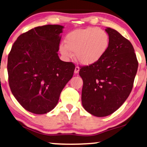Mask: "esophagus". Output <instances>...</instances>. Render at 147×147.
Segmentation results:
<instances>
[{"instance_id": "obj_1", "label": "esophagus", "mask_w": 147, "mask_h": 147, "mask_svg": "<svg viewBox=\"0 0 147 147\" xmlns=\"http://www.w3.org/2000/svg\"><path fill=\"white\" fill-rule=\"evenodd\" d=\"M79 71H80V67H78V66H76L75 67V70H74V73L78 74L79 73Z\"/></svg>"}]
</instances>
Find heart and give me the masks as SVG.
<instances>
[{
	"label": "heart",
	"instance_id": "obj_1",
	"mask_svg": "<svg viewBox=\"0 0 147 147\" xmlns=\"http://www.w3.org/2000/svg\"><path fill=\"white\" fill-rule=\"evenodd\" d=\"M110 39L105 31L98 27L76 30L67 35L66 43H62L59 50L64 57H73L84 65H92L100 61L107 51Z\"/></svg>",
	"mask_w": 147,
	"mask_h": 147
}]
</instances>
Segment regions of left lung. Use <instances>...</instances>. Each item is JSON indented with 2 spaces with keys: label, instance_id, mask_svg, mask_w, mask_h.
<instances>
[{
  "label": "left lung",
  "instance_id": "left-lung-1",
  "mask_svg": "<svg viewBox=\"0 0 147 147\" xmlns=\"http://www.w3.org/2000/svg\"><path fill=\"white\" fill-rule=\"evenodd\" d=\"M110 44L100 61L83 66L82 106L97 117L110 115L121 106L133 87L138 63L131 43L111 28H106Z\"/></svg>",
  "mask_w": 147,
  "mask_h": 147
}]
</instances>
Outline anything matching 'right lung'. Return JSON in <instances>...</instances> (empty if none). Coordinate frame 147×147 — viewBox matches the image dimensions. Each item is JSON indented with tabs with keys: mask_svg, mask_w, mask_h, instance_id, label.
<instances>
[{
	"mask_svg": "<svg viewBox=\"0 0 147 147\" xmlns=\"http://www.w3.org/2000/svg\"><path fill=\"white\" fill-rule=\"evenodd\" d=\"M63 27L47 25L21 34L8 56L7 70L12 94L27 111L49 112L74 75L75 65L58 56Z\"/></svg>",
	"mask_w": 147,
	"mask_h": 147,
	"instance_id": "right-lung-1",
	"label": "right lung"
}]
</instances>
